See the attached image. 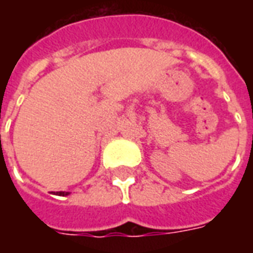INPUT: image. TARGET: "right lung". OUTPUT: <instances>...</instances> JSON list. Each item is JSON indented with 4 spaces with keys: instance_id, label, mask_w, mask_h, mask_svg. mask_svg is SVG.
Wrapping results in <instances>:
<instances>
[{
    "instance_id": "add662e5",
    "label": "right lung",
    "mask_w": 253,
    "mask_h": 253,
    "mask_svg": "<svg viewBox=\"0 0 253 253\" xmlns=\"http://www.w3.org/2000/svg\"><path fill=\"white\" fill-rule=\"evenodd\" d=\"M70 192H65V191H59V192H57V195L59 196H65V195H69Z\"/></svg>"
}]
</instances>
